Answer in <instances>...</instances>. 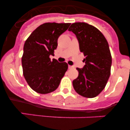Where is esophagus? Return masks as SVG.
Here are the masks:
<instances>
[{
	"instance_id": "obj_1",
	"label": "esophagus",
	"mask_w": 130,
	"mask_h": 130,
	"mask_svg": "<svg viewBox=\"0 0 130 130\" xmlns=\"http://www.w3.org/2000/svg\"><path fill=\"white\" fill-rule=\"evenodd\" d=\"M68 68H69V69H72V68H73V66H68Z\"/></svg>"
}]
</instances>
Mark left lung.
I'll return each mask as SVG.
<instances>
[{"label":"left lung","mask_w":130,"mask_h":130,"mask_svg":"<svg viewBox=\"0 0 130 130\" xmlns=\"http://www.w3.org/2000/svg\"><path fill=\"white\" fill-rule=\"evenodd\" d=\"M68 30L75 34L80 51L85 57L84 67L77 68L79 75L73 81V88L83 97H96L111 74L112 58L107 41L99 30L86 23H74Z\"/></svg>","instance_id":"8db88e82"}]
</instances>
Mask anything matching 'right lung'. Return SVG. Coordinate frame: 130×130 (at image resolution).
<instances>
[{
	"instance_id": "right-lung-1",
	"label": "right lung",
	"mask_w": 130,
	"mask_h": 130,
	"mask_svg": "<svg viewBox=\"0 0 130 130\" xmlns=\"http://www.w3.org/2000/svg\"><path fill=\"white\" fill-rule=\"evenodd\" d=\"M70 23H45L36 28L25 41L21 62L23 75L33 90L40 94L55 91L67 71L66 62L51 60L58 37Z\"/></svg>"
}]
</instances>
